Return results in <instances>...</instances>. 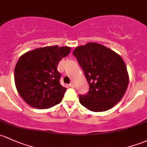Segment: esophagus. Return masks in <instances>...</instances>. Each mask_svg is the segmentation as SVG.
<instances>
[{
    "label": "esophagus",
    "instance_id": "34e87169",
    "mask_svg": "<svg viewBox=\"0 0 147 147\" xmlns=\"http://www.w3.org/2000/svg\"><path fill=\"white\" fill-rule=\"evenodd\" d=\"M69 86H70L71 88H74V87H75V84H74L73 82H72V83H70V84H69Z\"/></svg>",
    "mask_w": 147,
    "mask_h": 147
}]
</instances>
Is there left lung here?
I'll list each match as a JSON object with an SVG mask.
<instances>
[{
    "label": "left lung",
    "mask_w": 147,
    "mask_h": 147,
    "mask_svg": "<svg viewBox=\"0 0 147 147\" xmlns=\"http://www.w3.org/2000/svg\"><path fill=\"white\" fill-rule=\"evenodd\" d=\"M72 55L84 71L89 84L86 94H80V102L88 110L106 111L123 98L129 83L127 71L121 57L96 43L77 47Z\"/></svg>",
    "instance_id": "left-lung-1"
}]
</instances>
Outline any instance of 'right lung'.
<instances>
[{"instance_id":"obj_1","label":"right lung","mask_w":147,"mask_h":147,"mask_svg":"<svg viewBox=\"0 0 147 147\" xmlns=\"http://www.w3.org/2000/svg\"><path fill=\"white\" fill-rule=\"evenodd\" d=\"M70 50L67 46H46L20 58L15 68V86L29 106L46 109L62 101L67 89L60 84L61 73L57 67Z\"/></svg>"}]
</instances>
